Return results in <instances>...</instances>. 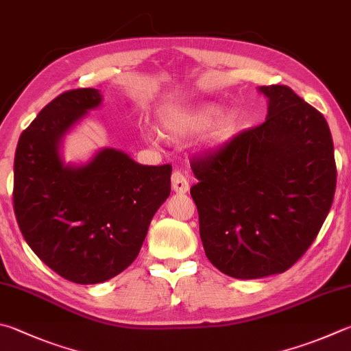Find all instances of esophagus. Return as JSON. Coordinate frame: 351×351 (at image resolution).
Segmentation results:
<instances>
[{"instance_id": "34e87169", "label": "esophagus", "mask_w": 351, "mask_h": 351, "mask_svg": "<svg viewBox=\"0 0 351 351\" xmlns=\"http://www.w3.org/2000/svg\"><path fill=\"white\" fill-rule=\"evenodd\" d=\"M171 189H173V192L176 193L189 192V181L181 170H175L173 173H171Z\"/></svg>"}]
</instances>
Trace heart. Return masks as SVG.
I'll return each instance as SVG.
<instances>
[{
	"instance_id": "obj_1",
	"label": "heart",
	"mask_w": 351,
	"mask_h": 351,
	"mask_svg": "<svg viewBox=\"0 0 351 351\" xmlns=\"http://www.w3.org/2000/svg\"><path fill=\"white\" fill-rule=\"evenodd\" d=\"M219 112L221 109L215 104H206L187 110H173L164 113L159 124L162 132L170 138L190 136L213 125L212 138L215 141H227L239 130L241 117L237 110H227L221 115Z\"/></svg>"
}]
</instances>
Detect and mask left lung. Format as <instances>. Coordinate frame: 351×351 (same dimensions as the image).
<instances>
[{
    "label": "left lung",
    "instance_id": "8db88e82",
    "mask_svg": "<svg viewBox=\"0 0 351 351\" xmlns=\"http://www.w3.org/2000/svg\"><path fill=\"white\" fill-rule=\"evenodd\" d=\"M269 113L206 156L190 189L216 269L238 279L289 270L313 244L336 190L326 118L287 86H263Z\"/></svg>",
    "mask_w": 351,
    "mask_h": 351
}]
</instances>
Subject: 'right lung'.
Masks as SVG:
<instances>
[{"label":"right lung","mask_w":351,"mask_h":351,"mask_svg":"<svg viewBox=\"0 0 351 351\" xmlns=\"http://www.w3.org/2000/svg\"><path fill=\"white\" fill-rule=\"evenodd\" d=\"M101 99L97 88L58 95L21 133L14 162V210L25 242L76 284L125 270L170 195V164L143 165L114 149L81 167L62 164L61 138Z\"/></svg>","instance_id":"obj_1"}]
</instances>
